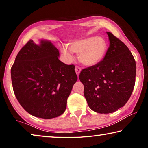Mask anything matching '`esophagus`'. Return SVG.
Returning <instances> with one entry per match:
<instances>
[{
  "mask_svg": "<svg viewBox=\"0 0 148 148\" xmlns=\"http://www.w3.org/2000/svg\"><path fill=\"white\" fill-rule=\"evenodd\" d=\"M81 70H82V69L80 68V67L78 66H76V67H75V71H76L77 76H79L80 72H81Z\"/></svg>",
  "mask_w": 148,
  "mask_h": 148,
  "instance_id": "34e87169",
  "label": "esophagus"
}]
</instances>
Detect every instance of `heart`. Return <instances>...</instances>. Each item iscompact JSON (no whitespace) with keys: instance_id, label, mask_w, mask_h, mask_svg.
I'll use <instances>...</instances> for the list:
<instances>
[{"instance_id":"obj_1","label":"heart","mask_w":148,"mask_h":148,"mask_svg":"<svg viewBox=\"0 0 148 148\" xmlns=\"http://www.w3.org/2000/svg\"><path fill=\"white\" fill-rule=\"evenodd\" d=\"M107 43L102 37H88L71 42L69 48L61 47V52L68 61L73 59L72 53L79 54L82 63L87 66H94L101 62L106 56Z\"/></svg>"}]
</instances>
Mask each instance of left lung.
Segmentation results:
<instances>
[{"label": "left lung", "mask_w": 148, "mask_h": 148, "mask_svg": "<svg viewBox=\"0 0 148 148\" xmlns=\"http://www.w3.org/2000/svg\"><path fill=\"white\" fill-rule=\"evenodd\" d=\"M110 46L103 60L84 69L79 79L89 106L99 114L113 113L127 103L133 91L136 62L123 42L106 32Z\"/></svg>", "instance_id": "left-lung-1"}]
</instances>
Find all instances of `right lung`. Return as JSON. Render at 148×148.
Segmentation results:
<instances>
[{"instance_id":"obj_1","label":"right lung","mask_w":148,"mask_h":148,"mask_svg":"<svg viewBox=\"0 0 148 148\" xmlns=\"http://www.w3.org/2000/svg\"><path fill=\"white\" fill-rule=\"evenodd\" d=\"M59 50L51 42L32 40L19 51L11 69L14 94L32 116L51 119L61 116L77 77L74 64L59 59Z\"/></svg>"}]
</instances>
